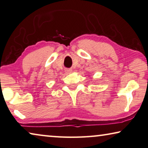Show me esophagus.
Here are the masks:
<instances>
[{"instance_id":"34e87169","label":"esophagus","mask_w":148,"mask_h":148,"mask_svg":"<svg viewBox=\"0 0 148 148\" xmlns=\"http://www.w3.org/2000/svg\"><path fill=\"white\" fill-rule=\"evenodd\" d=\"M65 73H70L72 71V70L70 69H65Z\"/></svg>"}]
</instances>
